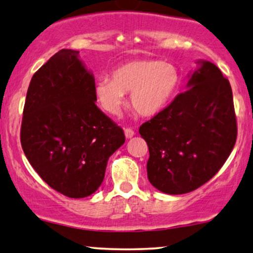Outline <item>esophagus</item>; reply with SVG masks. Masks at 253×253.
<instances>
[{
    "mask_svg": "<svg viewBox=\"0 0 253 253\" xmlns=\"http://www.w3.org/2000/svg\"><path fill=\"white\" fill-rule=\"evenodd\" d=\"M124 134H126V139H130V138H132L134 136V131L131 129V127H126V129H124Z\"/></svg>",
    "mask_w": 253,
    "mask_h": 253,
    "instance_id": "1",
    "label": "esophagus"
}]
</instances>
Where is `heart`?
Masks as SVG:
<instances>
[{"mask_svg":"<svg viewBox=\"0 0 253 253\" xmlns=\"http://www.w3.org/2000/svg\"><path fill=\"white\" fill-rule=\"evenodd\" d=\"M181 85L182 75L176 65L159 60H133L114 69L112 78L96 79L94 93L110 115H119L124 94L131 93L132 108L145 117H153L170 105Z\"/></svg>","mask_w":253,"mask_h":253,"instance_id":"obj_1","label":"heart"}]
</instances>
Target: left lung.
Returning <instances> with one entry per match:
<instances>
[{"instance_id":"1","label":"left lung","mask_w":253,"mask_h":253,"mask_svg":"<svg viewBox=\"0 0 253 253\" xmlns=\"http://www.w3.org/2000/svg\"><path fill=\"white\" fill-rule=\"evenodd\" d=\"M186 91L140 126L150 159L147 177L159 191L183 195L210 181L236 143L229 81L215 64L197 62Z\"/></svg>"}]
</instances>
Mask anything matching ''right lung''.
<instances>
[{
  "label": "right lung",
  "mask_w": 253,
  "mask_h": 253,
  "mask_svg": "<svg viewBox=\"0 0 253 253\" xmlns=\"http://www.w3.org/2000/svg\"><path fill=\"white\" fill-rule=\"evenodd\" d=\"M94 76L79 51L62 49L31 79L20 143L31 166L50 188L70 198L94 193L123 130L95 105Z\"/></svg>",
  "instance_id": "add662e5"
}]
</instances>
